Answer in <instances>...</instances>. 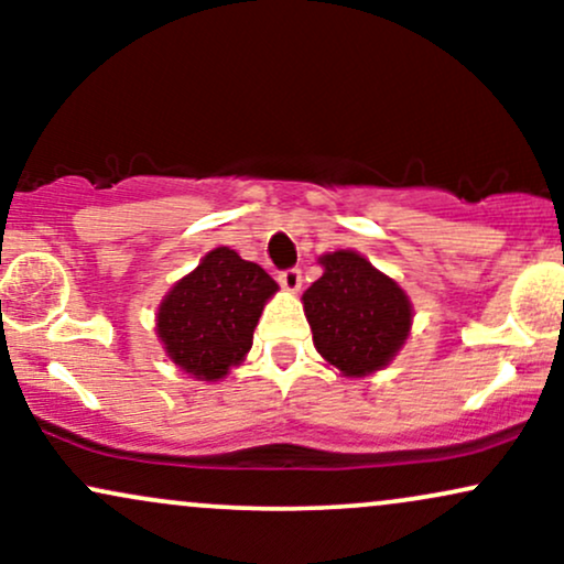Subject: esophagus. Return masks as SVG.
I'll return each instance as SVG.
<instances>
[{
	"label": "esophagus",
	"mask_w": 564,
	"mask_h": 564,
	"mask_svg": "<svg viewBox=\"0 0 564 564\" xmlns=\"http://www.w3.org/2000/svg\"><path fill=\"white\" fill-rule=\"evenodd\" d=\"M278 281H281V286L286 291H300L302 286V270L300 268H286L278 273Z\"/></svg>",
	"instance_id": "esophagus-1"
}]
</instances>
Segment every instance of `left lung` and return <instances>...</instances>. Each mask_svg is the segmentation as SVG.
I'll return each instance as SVG.
<instances>
[{
  "label": "left lung",
  "instance_id": "left-lung-1",
  "mask_svg": "<svg viewBox=\"0 0 564 564\" xmlns=\"http://www.w3.org/2000/svg\"><path fill=\"white\" fill-rule=\"evenodd\" d=\"M321 264L323 275L302 294L315 347L345 377L379 371L411 328L405 291L355 251H334Z\"/></svg>",
  "mask_w": 564,
  "mask_h": 564
}]
</instances>
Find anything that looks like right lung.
I'll return each instance as SVG.
<instances>
[{
    "label": "right lung",
    "mask_w": 564,
    "mask_h": 564,
    "mask_svg": "<svg viewBox=\"0 0 564 564\" xmlns=\"http://www.w3.org/2000/svg\"><path fill=\"white\" fill-rule=\"evenodd\" d=\"M278 283L228 246L209 251L159 307V336L170 358L196 379L215 381L241 364L264 302Z\"/></svg>",
    "instance_id": "obj_1"
}]
</instances>
